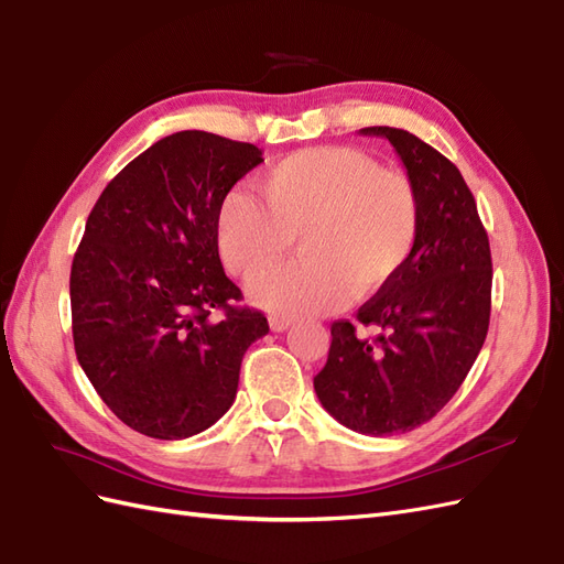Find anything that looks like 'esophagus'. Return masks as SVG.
<instances>
[{"instance_id":"1","label":"esophagus","mask_w":564,"mask_h":564,"mask_svg":"<svg viewBox=\"0 0 564 564\" xmlns=\"http://www.w3.org/2000/svg\"><path fill=\"white\" fill-rule=\"evenodd\" d=\"M295 324V319H291V317H279V314H273V317H269V326H271V332H285V329H291V326Z\"/></svg>"}]
</instances>
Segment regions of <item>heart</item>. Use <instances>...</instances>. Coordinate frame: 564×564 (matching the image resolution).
I'll list each match as a JSON object with an SVG mask.
<instances>
[{"label": "heart", "instance_id": "1", "mask_svg": "<svg viewBox=\"0 0 564 564\" xmlns=\"http://www.w3.org/2000/svg\"><path fill=\"white\" fill-rule=\"evenodd\" d=\"M264 202L232 189L218 206L223 267L238 279L280 260L295 237L301 261L260 273L247 295L279 317H305L370 297L394 281L421 230V196L397 170L348 147L295 151L259 177Z\"/></svg>", "mask_w": 564, "mask_h": 564}]
</instances>
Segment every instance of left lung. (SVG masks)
<instances>
[{
    "label": "left lung",
    "instance_id": "8db88e82",
    "mask_svg": "<svg viewBox=\"0 0 564 564\" xmlns=\"http://www.w3.org/2000/svg\"><path fill=\"white\" fill-rule=\"evenodd\" d=\"M399 153L421 196L411 259L356 323L332 324V348L314 391L338 423L360 435H401L435 417L476 362L490 324L492 259L476 199L459 167L397 127H365Z\"/></svg>",
    "mask_w": 564,
    "mask_h": 564
}]
</instances>
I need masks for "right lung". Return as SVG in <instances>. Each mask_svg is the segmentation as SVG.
<instances>
[{"label": "right lung", "mask_w": 564, "mask_h": 564, "mask_svg": "<svg viewBox=\"0 0 564 564\" xmlns=\"http://www.w3.org/2000/svg\"><path fill=\"white\" fill-rule=\"evenodd\" d=\"M261 161L254 143L170 134L110 180L86 220L69 279L76 358L141 435L212 427L238 394L245 350L269 334L264 314L232 305L242 293L216 240L223 196Z\"/></svg>", "instance_id": "add662e5"}]
</instances>
